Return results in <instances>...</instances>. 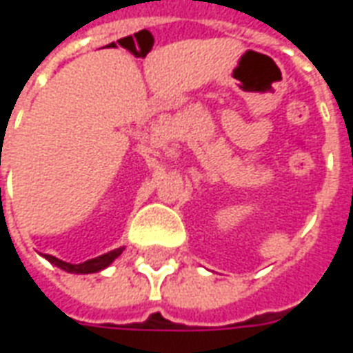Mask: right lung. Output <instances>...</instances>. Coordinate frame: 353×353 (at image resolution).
Here are the masks:
<instances>
[{"label":"right lung","mask_w":353,"mask_h":353,"mask_svg":"<svg viewBox=\"0 0 353 353\" xmlns=\"http://www.w3.org/2000/svg\"><path fill=\"white\" fill-rule=\"evenodd\" d=\"M124 248H117L113 252H108L100 255V257H94V259H88L85 263H79V265H72V263H65V261H60L57 257H52V255H43L45 259L52 263V265H57L58 268H62L65 272H72V274H92V272H100L103 270L105 266H109L113 261L123 253Z\"/></svg>","instance_id":"1"}]
</instances>
